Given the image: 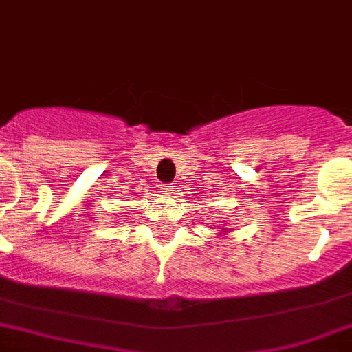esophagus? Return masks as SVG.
Here are the masks:
<instances>
[{
	"label": "esophagus",
	"instance_id": "1",
	"mask_svg": "<svg viewBox=\"0 0 352 352\" xmlns=\"http://www.w3.org/2000/svg\"><path fill=\"white\" fill-rule=\"evenodd\" d=\"M162 192H165V194H173V187H170V185H162Z\"/></svg>",
	"mask_w": 352,
	"mask_h": 352
}]
</instances>
